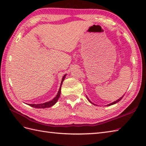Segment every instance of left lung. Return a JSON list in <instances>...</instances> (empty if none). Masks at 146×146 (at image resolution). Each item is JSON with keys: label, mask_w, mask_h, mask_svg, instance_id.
I'll return each instance as SVG.
<instances>
[{"label": "left lung", "mask_w": 146, "mask_h": 146, "mask_svg": "<svg viewBox=\"0 0 146 146\" xmlns=\"http://www.w3.org/2000/svg\"><path fill=\"white\" fill-rule=\"evenodd\" d=\"M123 96H124V95H122V97H121L119 99H118V100H117L116 101H115V102H112V103H111V104H108V105H107V106H110V105H114V104H115L116 103H117V102H119V101H120L121 100H122V98L123 97ZM86 98H87V99H88V100L90 102V103L91 104H94V105H95V104H94V103H92V102L90 101V99L87 97H86Z\"/></svg>", "instance_id": "1"}]
</instances>
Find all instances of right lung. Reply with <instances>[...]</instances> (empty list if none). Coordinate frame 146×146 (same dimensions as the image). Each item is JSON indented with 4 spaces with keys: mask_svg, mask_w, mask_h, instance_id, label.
<instances>
[{
    "mask_svg": "<svg viewBox=\"0 0 146 146\" xmlns=\"http://www.w3.org/2000/svg\"><path fill=\"white\" fill-rule=\"evenodd\" d=\"M66 74H65V75L63 76V78H62L61 80V85H60V89H59L58 94L56 95V96L52 99V100L51 101H49L48 102H45V103H43V104H28L29 106L34 107V108H49V107H52V105H54L56 103L58 98H60V96L61 94V85L63 84V82L64 81V80L65 78V77H66Z\"/></svg>",
    "mask_w": 146,
    "mask_h": 146,
    "instance_id": "1",
    "label": "right lung"
}]
</instances>
